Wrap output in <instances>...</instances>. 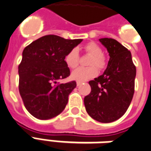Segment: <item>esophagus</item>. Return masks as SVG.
I'll return each instance as SVG.
<instances>
[{"label": "esophagus", "instance_id": "obj_1", "mask_svg": "<svg viewBox=\"0 0 151 151\" xmlns=\"http://www.w3.org/2000/svg\"><path fill=\"white\" fill-rule=\"evenodd\" d=\"M81 84H82V82H80V81H77V86H81Z\"/></svg>", "mask_w": 151, "mask_h": 151}]
</instances>
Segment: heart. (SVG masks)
Here are the masks:
<instances>
[{
	"label": "heart",
	"mask_w": 151,
	"mask_h": 151,
	"mask_svg": "<svg viewBox=\"0 0 151 151\" xmlns=\"http://www.w3.org/2000/svg\"><path fill=\"white\" fill-rule=\"evenodd\" d=\"M84 49L87 53L92 56L89 61V65L93 66L79 67L73 71L71 73V78L80 82H84L98 75V70L95 66L100 70H102L106 65L102 50L95 42L88 43L85 45ZM65 63L70 69H73L78 66L79 63V54L77 49H72L66 53L65 57Z\"/></svg>",
	"instance_id": "b5f03b06"
}]
</instances>
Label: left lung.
Masks as SVG:
<instances>
[{
	"label": "left lung",
	"instance_id": "8db88e82",
	"mask_svg": "<svg viewBox=\"0 0 151 151\" xmlns=\"http://www.w3.org/2000/svg\"><path fill=\"white\" fill-rule=\"evenodd\" d=\"M99 41L110 55L103 74L89 81L91 92L85 97L88 114L94 120L108 123L120 118L126 113L134 93L136 67L131 53L112 38Z\"/></svg>",
	"mask_w": 151,
	"mask_h": 151
}]
</instances>
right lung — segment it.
<instances>
[{"mask_svg":"<svg viewBox=\"0 0 151 151\" xmlns=\"http://www.w3.org/2000/svg\"><path fill=\"white\" fill-rule=\"evenodd\" d=\"M81 41L46 35L24 49L18 66L19 92L26 110L33 117L46 120L64 110L77 84L74 81L65 84L58 81L70 76L65 57Z\"/></svg>","mask_w":151,"mask_h":151,"instance_id":"obj_1","label":"right lung"}]
</instances>
